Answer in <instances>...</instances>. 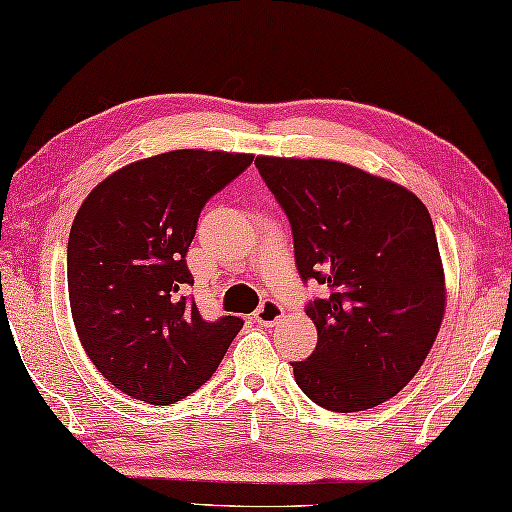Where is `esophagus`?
<instances>
[{
  "label": "esophagus",
  "mask_w": 512,
  "mask_h": 512,
  "mask_svg": "<svg viewBox=\"0 0 512 512\" xmlns=\"http://www.w3.org/2000/svg\"><path fill=\"white\" fill-rule=\"evenodd\" d=\"M282 317H284V308L279 306L275 299H264L262 306L255 310V322L259 326H266V328L275 326Z\"/></svg>",
  "instance_id": "34e87169"
}]
</instances>
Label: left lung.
I'll return each mask as SVG.
<instances>
[{"label":"left lung","mask_w":512,"mask_h":512,"mask_svg":"<svg viewBox=\"0 0 512 512\" xmlns=\"http://www.w3.org/2000/svg\"><path fill=\"white\" fill-rule=\"evenodd\" d=\"M259 175L293 228L304 282L328 295L306 315L317 346L293 362L317 406L357 413L395 397L422 368L446 306L433 219L419 197L330 159L257 157Z\"/></svg>","instance_id":"left-lung-1"}]
</instances>
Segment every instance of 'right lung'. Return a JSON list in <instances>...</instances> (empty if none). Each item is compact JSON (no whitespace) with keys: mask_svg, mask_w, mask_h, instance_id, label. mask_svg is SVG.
Segmentation results:
<instances>
[{"mask_svg":"<svg viewBox=\"0 0 512 512\" xmlns=\"http://www.w3.org/2000/svg\"><path fill=\"white\" fill-rule=\"evenodd\" d=\"M253 155L170 150L90 190L68 237V297L79 342L110 384L168 406L206 384L244 322H206L186 264L206 202Z\"/></svg>","mask_w":512,"mask_h":512,"instance_id":"right-lung-1","label":"right lung"}]
</instances>
